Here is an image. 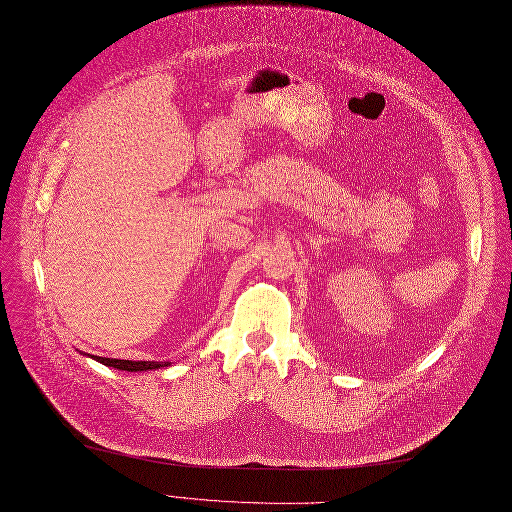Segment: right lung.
<instances>
[{"label":"right lung","mask_w":512,"mask_h":512,"mask_svg":"<svg viewBox=\"0 0 512 512\" xmlns=\"http://www.w3.org/2000/svg\"><path fill=\"white\" fill-rule=\"evenodd\" d=\"M95 361L114 367L120 371H149V369H159V367H168L170 361H126V359H105V357H95Z\"/></svg>","instance_id":"1"}]
</instances>
